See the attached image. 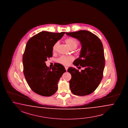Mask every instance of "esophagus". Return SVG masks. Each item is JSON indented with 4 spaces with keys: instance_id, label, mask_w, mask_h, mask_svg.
I'll use <instances>...</instances> for the list:
<instances>
[{
    "instance_id": "esophagus-1",
    "label": "esophagus",
    "mask_w": 128,
    "mask_h": 128,
    "mask_svg": "<svg viewBox=\"0 0 128 128\" xmlns=\"http://www.w3.org/2000/svg\"><path fill=\"white\" fill-rule=\"evenodd\" d=\"M68 68V67L67 66H65V69H66V70H67Z\"/></svg>"
}]
</instances>
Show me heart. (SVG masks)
<instances>
[{"instance_id": "heart-1", "label": "heart", "mask_w": 128, "mask_h": 128, "mask_svg": "<svg viewBox=\"0 0 128 128\" xmlns=\"http://www.w3.org/2000/svg\"><path fill=\"white\" fill-rule=\"evenodd\" d=\"M66 42L67 44L70 48L74 50H75L77 48L79 44V42L78 41V40L74 38H67L66 40ZM59 44V42L57 41L53 46L52 50L54 53H55L57 51ZM73 60H74V58L72 56H62L57 58V59L56 60V61L59 64L66 66V65H68L69 63L71 61H72Z\"/></svg>"}]
</instances>
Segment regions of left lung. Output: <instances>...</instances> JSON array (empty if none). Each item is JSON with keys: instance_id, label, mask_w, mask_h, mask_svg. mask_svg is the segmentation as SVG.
Listing matches in <instances>:
<instances>
[{"instance_id": "left-lung-1", "label": "left lung", "mask_w": 128, "mask_h": 128, "mask_svg": "<svg viewBox=\"0 0 128 128\" xmlns=\"http://www.w3.org/2000/svg\"><path fill=\"white\" fill-rule=\"evenodd\" d=\"M66 34L80 42L82 48L80 56L73 64L78 69L84 68L81 72L75 68L68 69L72 75L69 81L70 90L77 96L89 95L96 89L103 77L105 58L102 43L97 36L88 30Z\"/></svg>"}]
</instances>
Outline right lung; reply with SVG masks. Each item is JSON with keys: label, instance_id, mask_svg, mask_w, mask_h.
<instances>
[{"label": "right lung", "instance_id": "add662e5", "mask_svg": "<svg viewBox=\"0 0 128 128\" xmlns=\"http://www.w3.org/2000/svg\"><path fill=\"white\" fill-rule=\"evenodd\" d=\"M65 32H41L30 38L22 57L24 74L30 89L44 96L54 95L58 90V80L66 70L62 64L56 63L52 69L45 61L52 57V47Z\"/></svg>", "mask_w": 128, "mask_h": 128}]
</instances>
